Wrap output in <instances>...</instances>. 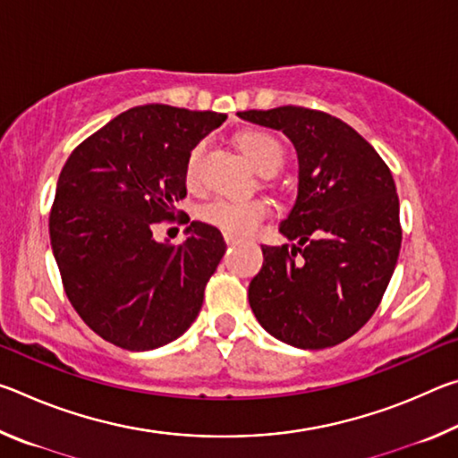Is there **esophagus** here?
<instances>
[{
    "label": "esophagus",
    "mask_w": 458,
    "mask_h": 458,
    "mask_svg": "<svg viewBox=\"0 0 458 458\" xmlns=\"http://www.w3.org/2000/svg\"><path fill=\"white\" fill-rule=\"evenodd\" d=\"M224 240H226V244H230V246L238 242V238L232 236V234H224Z\"/></svg>",
    "instance_id": "obj_1"
}]
</instances>
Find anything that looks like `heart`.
Instances as JSON below:
<instances>
[{"label":"heart","instance_id":"obj_1","mask_svg":"<svg viewBox=\"0 0 458 458\" xmlns=\"http://www.w3.org/2000/svg\"><path fill=\"white\" fill-rule=\"evenodd\" d=\"M238 149L242 151L248 164L257 172H275L283 161V147L278 139L265 131H244L236 137ZM201 147L191 149L188 164H185V182L193 183L198 177V161H199ZM268 201L260 198L248 199H228L218 198L212 199L210 204L201 208L199 216L208 224L220 228L222 232L232 236H246L257 230L259 224L267 218Z\"/></svg>","mask_w":458,"mask_h":458}]
</instances>
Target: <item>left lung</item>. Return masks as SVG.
<instances>
[{
  "instance_id": "8db88e82",
  "label": "left lung",
  "mask_w": 458,
  "mask_h": 458,
  "mask_svg": "<svg viewBox=\"0 0 458 458\" xmlns=\"http://www.w3.org/2000/svg\"><path fill=\"white\" fill-rule=\"evenodd\" d=\"M240 119L291 139L299 159L293 210L262 246L248 301L270 335L299 350L333 347L358 333L396 268L402 228L390 169L347 123L305 106L242 111Z\"/></svg>"
}]
</instances>
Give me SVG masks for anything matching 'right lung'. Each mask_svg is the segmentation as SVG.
Here are the masks:
<instances>
[{
	"mask_svg": "<svg viewBox=\"0 0 458 458\" xmlns=\"http://www.w3.org/2000/svg\"><path fill=\"white\" fill-rule=\"evenodd\" d=\"M224 113L143 105L121 113L71 153L50 212L52 252L66 297L89 327L129 352L183 335L226 252L222 232L191 222L180 246L153 226L185 198L193 147Z\"/></svg>",
	"mask_w": 458,
	"mask_h": 458,
	"instance_id": "obj_1",
	"label": "right lung"
}]
</instances>
